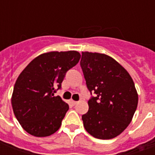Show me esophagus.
<instances>
[{
    "label": "esophagus",
    "mask_w": 155,
    "mask_h": 155,
    "mask_svg": "<svg viewBox=\"0 0 155 155\" xmlns=\"http://www.w3.org/2000/svg\"><path fill=\"white\" fill-rule=\"evenodd\" d=\"M77 102H78V101H71V103H72V104H74H74H77Z\"/></svg>",
    "instance_id": "1"
}]
</instances>
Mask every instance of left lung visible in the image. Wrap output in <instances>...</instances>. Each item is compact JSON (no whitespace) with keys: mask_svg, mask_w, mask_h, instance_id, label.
<instances>
[{"mask_svg":"<svg viewBox=\"0 0 155 155\" xmlns=\"http://www.w3.org/2000/svg\"><path fill=\"white\" fill-rule=\"evenodd\" d=\"M81 66L91 94L89 110L82 115L85 130L101 140H110L123 132L132 120L138 94L124 68L107 54L82 52Z\"/></svg>","mask_w":155,"mask_h":155,"instance_id":"8db88e82","label":"left lung"}]
</instances>
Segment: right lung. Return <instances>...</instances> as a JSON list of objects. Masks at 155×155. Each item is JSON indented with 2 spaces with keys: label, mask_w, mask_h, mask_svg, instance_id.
I'll list each match as a JSON object with an SVG mask.
<instances>
[{
  "label": "right lung",
  "mask_w": 155,
  "mask_h": 155,
  "mask_svg": "<svg viewBox=\"0 0 155 155\" xmlns=\"http://www.w3.org/2000/svg\"><path fill=\"white\" fill-rule=\"evenodd\" d=\"M81 59L75 51H51L31 61L15 81L13 112L24 130L35 137L50 136L61 125L69 105L54 96L65 74Z\"/></svg>",
  "instance_id": "1"
}]
</instances>
